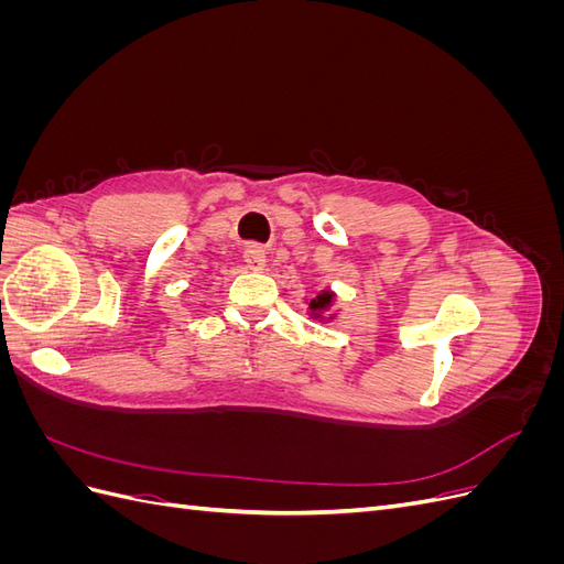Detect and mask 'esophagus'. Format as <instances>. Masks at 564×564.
<instances>
[{"mask_svg": "<svg viewBox=\"0 0 564 564\" xmlns=\"http://www.w3.org/2000/svg\"><path fill=\"white\" fill-rule=\"evenodd\" d=\"M245 263L249 270L261 272L265 268V251L261 247H247L245 251Z\"/></svg>", "mask_w": 564, "mask_h": 564, "instance_id": "obj_1", "label": "esophagus"}]
</instances>
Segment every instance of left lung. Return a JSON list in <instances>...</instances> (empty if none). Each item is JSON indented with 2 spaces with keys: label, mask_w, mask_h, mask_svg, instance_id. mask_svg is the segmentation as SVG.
<instances>
[{
  "label": "left lung",
  "mask_w": 564,
  "mask_h": 564,
  "mask_svg": "<svg viewBox=\"0 0 564 564\" xmlns=\"http://www.w3.org/2000/svg\"><path fill=\"white\" fill-rule=\"evenodd\" d=\"M336 301H338V294L334 292V289H319V292H315V296H311L308 301H305V305H308V315L311 319H317V322H332L338 317V308H336Z\"/></svg>",
  "instance_id": "left-lung-1"
}]
</instances>
